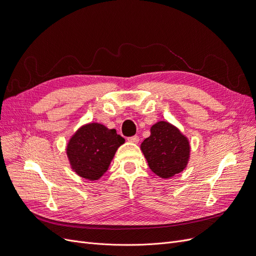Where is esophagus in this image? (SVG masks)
Masks as SVG:
<instances>
[{
	"label": "esophagus",
	"mask_w": 256,
	"mask_h": 256,
	"mask_svg": "<svg viewBox=\"0 0 256 256\" xmlns=\"http://www.w3.org/2000/svg\"><path fill=\"white\" fill-rule=\"evenodd\" d=\"M128 140L130 142H134V144H138V142H140V138L138 136H131V138H128Z\"/></svg>",
	"instance_id": "34e87169"
}]
</instances>
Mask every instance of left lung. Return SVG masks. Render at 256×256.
<instances>
[{"label": "left lung", "instance_id": "left-lung-1", "mask_svg": "<svg viewBox=\"0 0 256 256\" xmlns=\"http://www.w3.org/2000/svg\"><path fill=\"white\" fill-rule=\"evenodd\" d=\"M190 149L188 138L166 120H160L152 125L150 136L140 144V150L151 171L166 180L186 169Z\"/></svg>", "mask_w": 256, "mask_h": 256}]
</instances>
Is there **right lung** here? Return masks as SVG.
Masks as SVG:
<instances>
[{"label":"right lung","mask_w":256,"mask_h":256,"mask_svg":"<svg viewBox=\"0 0 256 256\" xmlns=\"http://www.w3.org/2000/svg\"><path fill=\"white\" fill-rule=\"evenodd\" d=\"M125 138L100 122L80 127L68 140L66 147L70 167L88 180H98L108 170L116 150Z\"/></svg>","instance_id":"right-lung-1"}]
</instances>
